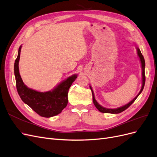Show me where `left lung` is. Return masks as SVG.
Instances as JSON below:
<instances>
[{
    "label": "left lung",
    "mask_w": 157,
    "mask_h": 157,
    "mask_svg": "<svg viewBox=\"0 0 157 157\" xmlns=\"http://www.w3.org/2000/svg\"><path fill=\"white\" fill-rule=\"evenodd\" d=\"M137 54H138V56L140 57V59L141 63V67H142V78H143V80H142V87H141V90H140V92H139L138 94H137V96L134 99H133V100H132L130 102H129L128 104H126V105H125L124 106H122V107H121L117 108V109H107V108H105V107H103L101 106L100 105H99V104H98V103L96 101V99H95L94 94V92H93V90H92V87L90 86V89H91V90H92L93 102H94V105L96 106V107L100 112H101V113H113V114H118V113H121V112H122V111H124V110H126V109L127 108L129 107L132 105V104L135 101V100L137 99V98L138 97L139 95L141 93L142 91H143L144 86H145V59H144V56H143V55H142L140 50L138 48H137Z\"/></svg>",
    "instance_id": "1"
}]
</instances>
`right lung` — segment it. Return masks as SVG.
Segmentation results:
<instances>
[{
  "label": "right lung",
  "mask_w": 157,
  "mask_h": 157,
  "mask_svg": "<svg viewBox=\"0 0 157 157\" xmlns=\"http://www.w3.org/2000/svg\"><path fill=\"white\" fill-rule=\"evenodd\" d=\"M21 46L19 48L18 55L14 63V74L16 88L22 101L41 117L49 118L58 115L67 106L68 92L71 84L77 78L74 75L61 82L52 91L39 92L27 88L23 83L19 72V61Z\"/></svg>",
  "instance_id": "1"
}]
</instances>
